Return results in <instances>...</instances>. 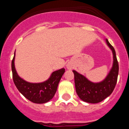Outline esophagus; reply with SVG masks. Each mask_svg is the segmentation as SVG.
<instances>
[{
    "mask_svg": "<svg viewBox=\"0 0 129 129\" xmlns=\"http://www.w3.org/2000/svg\"><path fill=\"white\" fill-rule=\"evenodd\" d=\"M67 69H68V70H71V69H72L73 68L72 64L71 63H69V62H68V63H67Z\"/></svg>",
    "mask_w": 129,
    "mask_h": 129,
    "instance_id": "obj_1",
    "label": "esophagus"
}]
</instances>
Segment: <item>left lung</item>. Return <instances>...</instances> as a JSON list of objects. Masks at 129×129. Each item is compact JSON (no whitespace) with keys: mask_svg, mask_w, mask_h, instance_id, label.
<instances>
[{"mask_svg":"<svg viewBox=\"0 0 129 129\" xmlns=\"http://www.w3.org/2000/svg\"><path fill=\"white\" fill-rule=\"evenodd\" d=\"M106 44L113 55V62L110 71L103 81L94 83L76 70L74 74L76 93L82 101L89 103H98L109 97L113 92L118 79L119 66L114 48L105 39Z\"/></svg>","mask_w":129,"mask_h":129,"instance_id":"8db88e82","label":"left lung"}]
</instances>
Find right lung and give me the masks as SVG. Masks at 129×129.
Segmentation results:
<instances>
[{"label":"right lung","mask_w":129,"mask_h":129,"mask_svg":"<svg viewBox=\"0 0 129 129\" xmlns=\"http://www.w3.org/2000/svg\"><path fill=\"white\" fill-rule=\"evenodd\" d=\"M14 57L11 62L13 79L19 92L30 101L34 103L43 104L52 100L56 92L59 83L65 72L64 68H61L52 73L47 80L41 83H30L23 79L18 75L15 67Z\"/></svg>","instance_id":"right-lung-1"}]
</instances>
